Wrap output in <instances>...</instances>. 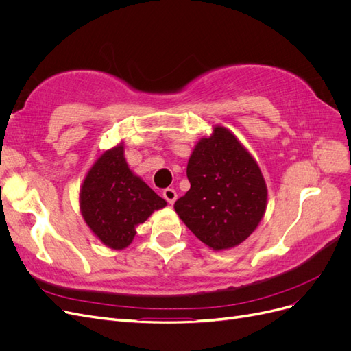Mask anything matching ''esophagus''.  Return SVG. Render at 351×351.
I'll use <instances>...</instances> for the list:
<instances>
[{"label":"esophagus","instance_id":"34e87169","mask_svg":"<svg viewBox=\"0 0 351 351\" xmlns=\"http://www.w3.org/2000/svg\"><path fill=\"white\" fill-rule=\"evenodd\" d=\"M162 196H164V199L168 202V204H174L176 202V199H177V192L174 189H165L164 192H162Z\"/></svg>","mask_w":351,"mask_h":351}]
</instances>
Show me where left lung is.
<instances>
[{
	"mask_svg": "<svg viewBox=\"0 0 351 351\" xmlns=\"http://www.w3.org/2000/svg\"><path fill=\"white\" fill-rule=\"evenodd\" d=\"M190 189L174 209L212 250L239 246L258 228L268 189L256 159L227 127L214 125L195 145L187 162Z\"/></svg>",
	"mask_w": 351,
	"mask_h": 351,
	"instance_id": "1",
	"label": "left lung"
}]
</instances>
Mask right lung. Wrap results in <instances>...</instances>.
I'll return each instance as SVG.
<instances>
[{"label": "right lung", "mask_w": 351, "mask_h": 351, "mask_svg": "<svg viewBox=\"0 0 351 351\" xmlns=\"http://www.w3.org/2000/svg\"><path fill=\"white\" fill-rule=\"evenodd\" d=\"M82 217L93 236L112 250L130 246L136 226L167 206L129 168L120 142L93 162L80 186Z\"/></svg>", "instance_id": "add662e5"}]
</instances>
